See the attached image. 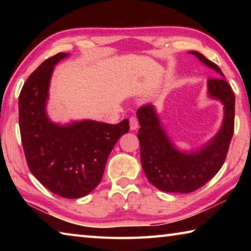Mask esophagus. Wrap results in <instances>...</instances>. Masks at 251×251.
Here are the masks:
<instances>
[{
	"mask_svg": "<svg viewBox=\"0 0 251 251\" xmlns=\"http://www.w3.org/2000/svg\"><path fill=\"white\" fill-rule=\"evenodd\" d=\"M129 128L130 130H136L138 128V120L135 116H131L129 118Z\"/></svg>",
	"mask_w": 251,
	"mask_h": 251,
	"instance_id": "esophagus-1",
	"label": "esophagus"
}]
</instances>
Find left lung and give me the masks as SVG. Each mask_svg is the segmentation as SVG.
Segmentation results:
<instances>
[{
  "instance_id": "1",
  "label": "left lung",
  "mask_w": 251,
  "mask_h": 251,
  "mask_svg": "<svg viewBox=\"0 0 251 251\" xmlns=\"http://www.w3.org/2000/svg\"><path fill=\"white\" fill-rule=\"evenodd\" d=\"M218 78H208L207 95L224 106L222 127L214 137L192 151H181L169 137L154 105L138 108V141L144 173L151 185L166 193L188 194L197 190L219 172L233 135L235 95L219 67L196 50H190Z\"/></svg>"
}]
</instances>
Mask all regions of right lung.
Returning a JSON list of instances; mask_svg holds the SVG:
<instances>
[{"instance_id":"add662e5","label":"right lung","mask_w":251,"mask_h":251,"mask_svg":"<svg viewBox=\"0 0 251 251\" xmlns=\"http://www.w3.org/2000/svg\"><path fill=\"white\" fill-rule=\"evenodd\" d=\"M66 57L67 53L54 55L29 75L19 97V122L29 171L52 193L76 199L100 184L110 151L128 131L129 122L50 121L46 110L50 78L54 66Z\"/></svg>"}]
</instances>
